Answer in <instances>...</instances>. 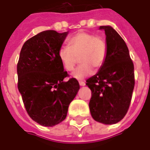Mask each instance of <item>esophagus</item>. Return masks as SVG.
<instances>
[{"label": "esophagus", "mask_w": 150, "mask_h": 150, "mask_svg": "<svg viewBox=\"0 0 150 150\" xmlns=\"http://www.w3.org/2000/svg\"><path fill=\"white\" fill-rule=\"evenodd\" d=\"M79 85H80V86H85V83L84 81H79Z\"/></svg>", "instance_id": "obj_1"}]
</instances>
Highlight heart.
<instances>
[{"label": "heart", "instance_id": "1", "mask_svg": "<svg viewBox=\"0 0 150 150\" xmlns=\"http://www.w3.org/2000/svg\"><path fill=\"white\" fill-rule=\"evenodd\" d=\"M69 46H62L58 56L64 69L71 71L75 65L77 57L81 64L71 73L74 79H85L92 72L98 71L106 59L108 46L106 41L100 36L81 31L69 40Z\"/></svg>", "mask_w": 150, "mask_h": 150}]
</instances>
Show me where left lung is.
Returning a JSON list of instances; mask_svg holds the SVG:
<instances>
[{
    "label": "left lung",
    "instance_id": "8db88e82",
    "mask_svg": "<svg viewBox=\"0 0 150 150\" xmlns=\"http://www.w3.org/2000/svg\"><path fill=\"white\" fill-rule=\"evenodd\" d=\"M106 35V59L96 75L87 80L91 91L89 102L93 119L114 124L124 117L134 88V66L124 40L110 26H101Z\"/></svg>",
    "mask_w": 150,
    "mask_h": 150
}]
</instances>
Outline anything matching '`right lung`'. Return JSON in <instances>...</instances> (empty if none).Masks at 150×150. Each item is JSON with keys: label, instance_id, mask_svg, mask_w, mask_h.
<instances>
[{"label": "right lung", "instance_id": "right-lung-1", "mask_svg": "<svg viewBox=\"0 0 150 150\" xmlns=\"http://www.w3.org/2000/svg\"><path fill=\"white\" fill-rule=\"evenodd\" d=\"M69 32L46 30L29 39L17 63L18 90L29 116L44 127L63 121L80 86L68 76L58 53Z\"/></svg>", "mask_w": 150, "mask_h": 150}]
</instances>
